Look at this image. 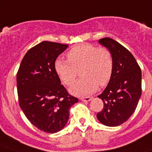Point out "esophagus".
<instances>
[{
  "mask_svg": "<svg viewBox=\"0 0 152 152\" xmlns=\"http://www.w3.org/2000/svg\"><path fill=\"white\" fill-rule=\"evenodd\" d=\"M93 97H81V101L82 102H89L90 100L92 99Z\"/></svg>",
  "mask_w": 152,
  "mask_h": 152,
  "instance_id": "1",
  "label": "esophagus"
}]
</instances>
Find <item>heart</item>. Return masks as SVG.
Masks as SVG:
<instances>
[{
    "instance_id": "1",
    "label": "heart",
    "mask_w": 152,
    "mask_h": 152,
    "mask_svg": "<svg viewBox=\"0 0 152 152\" xmlns=\"http://www.w3.org/2000/svg\"><path fill=\"white\" fill-rule=\"evenodd\" d=\"M68 60L58 58L55 62V72L66 86H71L77 76V70L82 76L70 88L76 96L91 94L100 86H106L113 71V59L106 48L85 43L70 49Z\"/></svg>"
}]
</instances>
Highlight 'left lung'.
Returning <instances> with one entry per match:
<instances>
[{"label": "left lung", "mask_w": 152, "mask_h": 152, "mask_svg": "<svg viewBox=\"0 0 152 152\" xmlns=\"http://www.w3.org/2000/svg\"><path fill=\"white\" fill-rule=\"evenodd\" d=\"M110 50L113 71L104 90L97 97L104 108L97 114L98 121L109 127L121 125L132 115L141 96V70L136 58L124 46L111 38L99 39Z\"/></svg>", "instance_id": "1"}]
</instances>
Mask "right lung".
I'll list each match as a JSON object with an SVG mask.
<instances>
[{
  "label": "right lung",
  "instance_id": "1",
  "mask_svg": "<svg viewBox=\"0 0 152 152\" xmlns=\"http://www.w3.org/2000/svg\"><path fill=\"white\" fill-rule=\"evenodd\" d=\"M67 44L43 41L31 48L16 75L19 104L34 126L48 133L65 127L78 99L68 94L55 72V62Z\"/></svg>",
  "mask_w": 152,
  "mask_h": 152
}]
</instances>
